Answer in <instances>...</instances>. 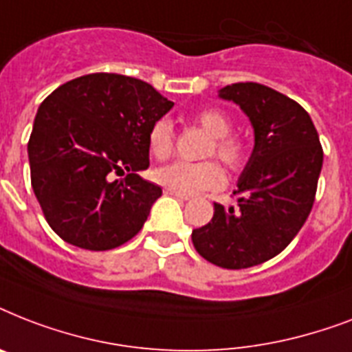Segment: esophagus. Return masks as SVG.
Wrapping results in <instances>:
<instances>
[{
	"mask_svg": "<svg viewBox=\"0 0 352 352\" xmlns=\"http://www.w3.org/2000/svg\"><path fill=\"white\" fill-rule=\"evenodd\" d=\"M164 193H166V195H173V197L181 199V201H188V199H190V195H184V193H179V192H175V190H170V188H166Z\"/></svg>",
	"mask_w": 352,
	"mask_h": 352,
	"instance_id": "34e87169",
	"label": "esophagus"
}]
</instances>
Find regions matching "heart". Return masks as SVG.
Instances as JSON below:
<instances>
[{"label":"heart","instance_id":"b5f03b06","mask_svg":"<svg viewBox=\"0 0 352 352\" xmlns=\"http://www.w3.org/2000/svg\"><path fill=\"white\" fill-rule=\"evenodd\" d=\"M195 122L204 131L212 135V144L208 146L206 157L217 159L230 168L232 171H239L245 168L250 157L248 144L232 133V120L226 113L219 109H204L195 115ZM149 151L155 159L164 160L173 153L175 146V129L168 118H160L149 129ZM155 181L160 186L170 188L184 195L217 190L225 184V171L215 160H203V162H173L162 166L153 173Z\"/></svg>","mask_w":352,"mask_h":352}]
</instances>
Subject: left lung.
<instances>
[{
  "label": "left lung",
  "mask_w": 352,
  "mask_h": 352,
  "mask_svg": "<svg viewBox=\"0 0 352 352\" xmlns=\"http://www.w3.org/2000/svg\"><path fill=\"white\" fill-rule=\"evenodd\" d=\"M219 96L250 118L256 144L234 190L237 206L214 203L192 241L206 261L239 270L278 256L305 225L323 149L309 113L289 96L256 82L226 85Z\"/></svg>",
  "instance_id": "obj_1"
}]
</instances>
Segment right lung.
Returning <instances> with one entry per match:
<instances>
[{"instance_id": "right-lung-1", "label": "right lung", "mask_w": 352, "mask_h": 352, "mask_svg": "<svg viewBox=\"0 0 352 352\" xmlns=\"http://www.w3.org/2000/svg\"><path fill=\"white\" fill-rule=\"evenodd\" d=\"M171 107L149 84L115 73L74 78L41 102L27 146L30 184L65 243L111 250L140 232L162 190L138 171L149 166V129Z\"/></svg>"}]
</instances>
